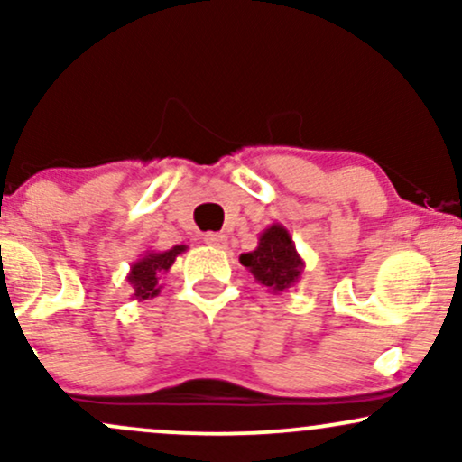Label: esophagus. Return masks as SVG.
<instances>
[{"label": "esophagus", "mask_w": 462, "mask_h": 462, "mask_svg": "<svg viewBox=\"0 0 462 462\" xmlns=\"http://www.w3.org/2000/svg\"><path fill=\"white\" fill-rule=\"evenodd\" d=\"M204 243L210 247H226L227 238L224 235H217V232H206Z\"/></svg>", "instance_id": "34e87169"}]
</instances>
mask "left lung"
I'll use <instances>...</instances> for the list:
<instances>
[{"instance_id":"left-lung-1","label":"left lung","mask_w":462,"mask_h":462,"mask_svg":"<svg viewBox=\"0 0 462 462\" xmlns=\"http://www.w3.org/2000/svg\"><path fill=\"white\" fill-rule=\"evenodd\" d=\"M243 267L256 278V282L267 286L273 295H282L291 286L298 284L304 273V258L295 249L293 238L282 224H272L258 236V247L241 254Z\"/></svg>"}]
</instances>
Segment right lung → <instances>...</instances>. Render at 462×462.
<instances>
[{
    "label": "right lung",
    "mask_w": 462,
    "mask_h": 462,
    "mask_svg": "<svg viewBox=\"0 0 462 462\" xmlns=\"http://www.w3.org/2000/svg\"><path fill=\"white\" fill-rule=\"evenodd\" d=\"M182 252H187V245H173L167 252L147 249L145 254H141L139 261L132 263L130 273L125 275V280L132 286V298L139 301L156 298L162 289V275L171 269V264Z\"/></svg>",
    "instance_id": "obj_1"
}]
</instances>
